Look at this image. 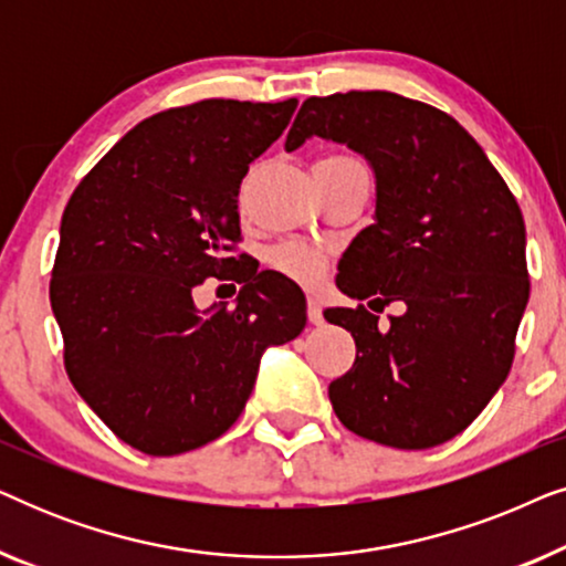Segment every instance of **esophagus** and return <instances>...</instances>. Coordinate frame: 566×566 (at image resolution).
<instances>
[{
    "label": "esophagus",
    "mask_w": 566,
    "mask_h": 566,
    "mask_svg": "<svg viewBox=\"0 0 566 566\" xmlns=\"http://www.w3.org/2000/svg\"><path fill=\"white\" fill-rule=\"evenodd\" d=\"M306 314H308V322H312V324H322L324 322L319 298H316V296H308L306 298Z\"/></svg>",
    "instance_id": "34e87169"
}]
</instances>
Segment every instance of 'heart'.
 I'll return each instance as SVG.
<instances>
[{
    "instance_id": "1",
    "label": "heart",
    "mask_w": 566,
    "mask_h": 566,
    "mask_svg": "<svg viewBox=\"0 0 566 566\" xmlns=\"http://www.w3.org/2000/svg\"><path fill=\"white\" fill-rule=\"evenodd\" d=\"M353 165H363V161L358 157H350V154H329V157L319 159V165L316 167H353ZM268 260L277 273H283L285 277H291V281L304 283V285H312L319 281L324 275V268H327L324 254L316 250V247L306 242H296V239L273 247Z\"/></svg>"
}]
</instances>
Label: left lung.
<instances>
[{"label": "left lung", "instance_id": "1", "mask_svg": "<svg viewBox=\"0 0 566 566\" xmlns=\"http://www.w3.org/2000/svg\"><path fill=\"white\" fill-rule=\"evenodd\" d=\"M308 136L360 151L376 172V221L339 260L337 285L382 311L327 308L355 339L329 384L339 422L374 443L422 451L476 420L510 374L528 304L525 223L507 182L451 115L397 92L308 97L285 149Z\"/></svg>", "mask_w": 566, "mask_h": 566}]
</instances>
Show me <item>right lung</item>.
<instances>
[{
	"instance_id": "1",
	"label": "right lung",
	"mask_w": 566,
	"mask_h": 566,
	"mask_svg": "<svg viewBox=\"0 0 566 566\" xmlns=\"http://www.w3.org/2000/svg\"><path fill=\"white\" fill-rule=\"evenodd\" d=\"M298 99H200L130 128L61 216L51 308L80 397L136 451L177 455L221 438L250 399L268 345L298 337L301 289L239 252V185ZM208 276L243 283L200 315Z\"/></svg>"
}]
</instances>
